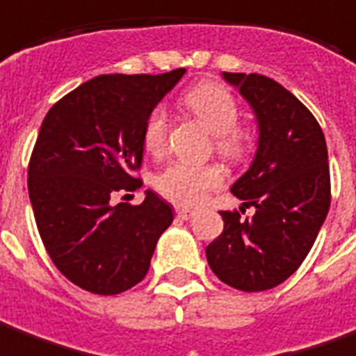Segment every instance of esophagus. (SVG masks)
I'll return each mask as SVG.
<instances>
[{"instance_id":"obj_1","label":"esophagus","mask_w":356,"mask_h":356,"mask_svg":"<svg viewBox=\"0 0 356 356\" xmlns=\"http://www.w3.org/2000/svg\"><path fill=\"white\" fill-rule=\"evenodd\" d=\"M176 215H178V219L188 220V219H193V217H195V211L186 209V207H178V209H176Z\"/></svg>"}]
</instances>
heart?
Here are the masks:
<instances>
[{
  "label": "heart",
  "instance_id": "heart-1",
  "mask_svg": "<svg viewBox=\"0 0 356 356\" xmlns=\"http://www.w3.org/2000/svg\"><path fill=\"white\" fill-rule=\"evenodd\" d=\"M186 106L192 110L203 126L215 134V151L229 163H242L250 153V136L238 127L240 108L227 87L219 83H200L186 92ZM168 114L156 106L147 116L143 127V147L147 153L161 154L166 147ZM225 174L217 164H192L174 161L154 176V188L168 202L178 205H195L205 193L219 188Z\"/></svg>",
  "mask_w": 356,
  "mask_h": 356
}]
</instances>
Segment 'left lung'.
Instances as JSON below:
<instances>
[{"mask_svg": "<svg viewBox=\"0 0 356 356\" xmlns=\"http://www.w3.org/2000/svg\"><path fill=\"white\" fill-rule=\"evenodd\" d=\"M222 77L257 118L254 163L230 188L256 213L242 219L238 211H220L225 229L205 254L222 283L259 293L295 273L322 229L332 202L327 147L312 112L277 81L259 73Z\"/></svg>", "mask_w": 356, "mask_h": 356, "instance_id": "left-lung-1", "label": "left lung"}]
</instances>
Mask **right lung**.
Instances as JSON below:
<instances>
[{"label":"right lung","instance_id":"obj_1","mask_svg":"<svg viewBox=\"0 0 356 356\" xmlns=\"http://www.w3.org/2000/svg\"><path fill=\"white\" fill-rule=\"evenodd\" d=\"M186 70L161 75H99L48 110L29 163V197L54 266L95 295H120L149 271L172 207L151 190L139 205L118 203L136 192L143 127Z\"/></svg>","mask_w":356,"mask_h":356}]
</instances>
